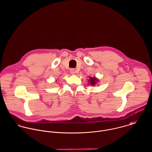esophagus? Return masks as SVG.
Segmentation results:
<instances>
[{
  "label": "esophagus",
  "instance_id": "obj_1",
  "mask_svg": "<svg viewBox=\"0 0 152 152\" xmlns=\"http://www.w3.org/2000/svg\"><path fill=\"white\" fill-rule=\"evenodd\" d=\"M70 73H71V74H75V69H73V68L71 69H70Z\"/></svg>",
  "mask_w": 152,
  "mask_h": 152
}]
</instances>
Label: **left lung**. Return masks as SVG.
Wrapping results in <instances>:
<instances>
[{"instance_id": "8db88e82", "label": "left lung", "mask_w": 152, "mask_h": 152, "mask_svg": "<svg viewBox=\"0 0 152 152\" xmlns=\"http://www.w3.org/2000/svg\"><path fill=\"white\" fill-rule=\"evenodd\" d=\"M88 81L89 83L88 84H90L92 86H95L97 82L99 81L98 79L96 78V77H89V79Z\"/></svg>"}]
</instances>
